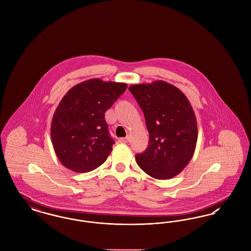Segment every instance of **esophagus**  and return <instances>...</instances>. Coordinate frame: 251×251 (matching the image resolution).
I'll list each match as a JSON object with an SVG mask.
<instances>
[{
  "mask_svg": "<svg viewBox=\"0 0 251 251\" xmlns=\"http://www.w3.org/2000/svg\"><path fill=\"white\" fill-rule=\"evenodd\" d=\"M129 140H130V138L127 136V137H122V138H120L119 139V141H120V143L125 144L128 143L129 142Z\"/></svg>",
  "mask_w": 251,
  "mask_h": 251,
  "instance_id": "34e87169",
  "label": "esophagus"
}]
</instances>
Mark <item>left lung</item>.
I'll use <instances>...</instances> for the list:
<instances>
[{
    "instance_id": "8db88e82",
    "label": "left lung",
    "mask_w": 251,
    "mask_h": 251,
    "mask_svg": "<svg viewBox=\"0 0 251 251\" xmlns=\"http://www.w3.org/2000/svg\"><path fill=\"white\" fill-rule=\"evenodd\" d=\"M129 90L143 111L150 143L136 154L137 165L151 177L171 179L194 155L198 140L197 119L178 87L165 81L132 84Z\"/></svg>"
}]
</instances>
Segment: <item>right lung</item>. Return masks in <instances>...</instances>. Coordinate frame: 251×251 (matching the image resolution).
Here are the masks:
<instances>
[{
	"label": "right lung",
	"mask_w": 251,
	"mask_h": 251,
	"mask_svg": "<svg viewBox=\"0 0 251 251\" xmlns=\"http://www.w3.org/2000/svg\"><path fill=\"white\" fill-rule=\"evenodd\" d=\"M127 84L90 79L72 87L56 108L50 125L51 142L64 167L85 173L102 165L112 151L105 112Z\"/></svg>",
	"instance_id": "right-lung-1"
}]
</instances>
